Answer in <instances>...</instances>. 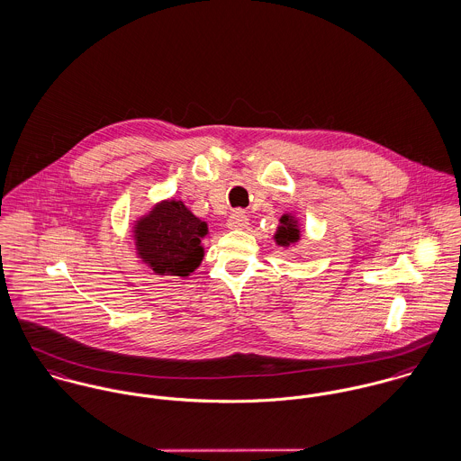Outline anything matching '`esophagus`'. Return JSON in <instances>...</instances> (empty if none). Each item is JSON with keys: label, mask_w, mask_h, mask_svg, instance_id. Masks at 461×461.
I'll use <instances>...</instances> for the list:
<instances>
[{"label": "esophagus", "mask_w": 461, "mask_h": 461, "mask_svg": "<svg viewBox=\"0 0 461 461\" xmlns=\"http://www.w3.org/2000/svg\"><path fill=\"white\" fill-rule=\"evenodd\" d=\"M227 227L230 229V230H243V229H247L249 227V218H247V214L243 212V211H234L230 216H229V220H227Z\"/></svg>", "instance_id": "obj_1"}]
</instances>
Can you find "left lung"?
<instances>
[{
    "instance_id": "1",
    "label": "left lung",
    "mask_w": 461,
    "mask_h": 461,
    "mask_svg": "<svg viewBox=\"0 0 461 461\" xmlns=\"http://www.w3.org/2000/svg\"><path fill=\"white\" fill-rule=\"evenodd\" d=\"M273 240L282 249L296 247V243L302 240L300 220L293 212H284L278 220V227L276 232L273 234Z\"/></svg>"
}]
</instances>
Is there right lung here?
<instances>
[{
  "instance_id": "obj_1",
  "label": "right lung",
  "mask_w": 461,
  "mask_h": 461,
  "mask_svg": "<svg viewBox=\"0 0 461 461\" xmlns=\"http://www.w3.org/2000/svg\"><path fill=\"white\" fill-rule=\"evenodd\" d=\"M138 259L156 275L190 276L203 259L202 240L207 223L195 216L183 200L165 198L132 223Z\"/></svg>"
}]
</instances>
